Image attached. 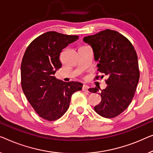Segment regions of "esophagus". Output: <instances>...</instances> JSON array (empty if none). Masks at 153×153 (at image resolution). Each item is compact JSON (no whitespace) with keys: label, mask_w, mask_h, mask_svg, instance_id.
I'll return each mask as SVG.
<instances>
[{"label":"esophagus","mask_w":153,"mask_h":153,"mask_svg":"<svg viewBox=\"0 0 153 153\" xmlns=\"http://www.w3.org/2000/svg\"><path fill=\"white\" fill-rule=\"evenodd\" d=\"M89 87L87 85H83L82 87V90L85 91H89Z\"/></svg>","instance_id":"esophagus-1"}]
</instances>
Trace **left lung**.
<instances>
[{
    "label": "left lung",
    "mask_w": 153,
    "mask_h": 153,
    "mask_svg": "<svg viewBox=\"0 0 153 153\" xmlns=\"http://www.w3.org/2000/svg\"><path fill=\"white\" fill-rule=\"evenodd\" d=\"M83 41L93 49L94 59L98 62V71L107 76V86L99 93L101 102L94 107V110L105 118L117 117L128 108L138 85L139 69L136 51L128 39L109 29L85 36ZM89 91L96 93L98 89L90 88Z\"/></svg>",
    "instance_id": "1"
}]
</instances>
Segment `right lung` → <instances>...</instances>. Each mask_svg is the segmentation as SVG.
Returning a JSON list of instances; mask_svg holds the SVG:
<instances>
[{
  "instance_id": "obj_1",
  "label": "right lung",
  "mask_w": 153,
  "mask_h": 153,
  "mask_svg": "<svg viewBox=\"0 0 153 153\" xmlns=\"http://www.w3.org/2000/svg\"><path fill=\"white\" fill-rule=\"evenodd\" d=\"M78 36L47 32L27 47L21 66V87L27 100L40 117L55 120L69 107L73 94L82 90V84L65 82L54 76L62 67L60 53Z\"/></svg>"
}]
</instances>
